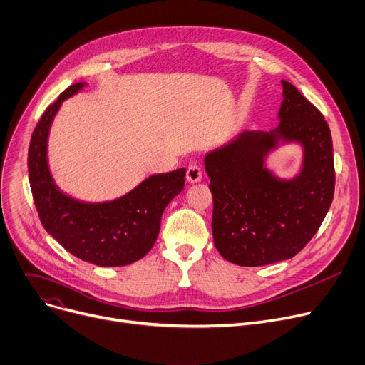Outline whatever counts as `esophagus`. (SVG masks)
Returning a JSON list of instances; mask_svg holds the SVG:
<instances>
[{
	"mask_svg": "<svg viewBox=\"0 0 365 365\" xmlns=\"http://www.w3.org/2000/svg\"><path fill=\"white\" fill-rule=\"evenodd\" d=\"M202 179V170L198 164H190L186 170V180L189 183H197Z\"/></svg>",
	"mask_w": 365,
	"mask_h": 365,
	"instance_id": "34e87169",
	"label": "esophagus"
}]
</instances>
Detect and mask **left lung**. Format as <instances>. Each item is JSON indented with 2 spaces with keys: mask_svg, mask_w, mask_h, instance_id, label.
Masks as SVG:
<instances>
[{
  "mask_svg": "<svg viewBox=\"0 0 365 365\" xmlns=\"http://www.w3.org/2000/svg\"><path fill=\"white\" fill-rule=\"evenodd\" d=\"M277 130H248L205 157L212 193L214 245L227 261L258 267L295 257L320 229L334 195L331 135L324 115L282 81ZM279 140L306 150L302 175L279 181L263 155Z\"/></svg>",
  "mask_w": 365,
  "mask_h": 365,
  "instance_id": "8db88e82",
  "label": "left lung"
}]
</instances>
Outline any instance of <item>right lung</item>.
I'll return each mask as SVG.
<instances>
[{"label": "right lung", "instance_id": "add662e5", "mask_svg": "<svg viewBox=\"0 0 365 365\" xmlns=\"http://www.w3.org/2000/svg\"><path fill=\"white\" fill-rule=\"evenodd\" d=\"M82 88L75 83L61 92L32 133L28 168L34 202L45 230L70 254L101 267L128 265L154 247L163 211L182 192L186 170L154 175L111 202L83 204L63 195L48 170L46 139L61 103Z\"/></svg>", "mask_w": 365, "mask_h": 365}]
</instances>
